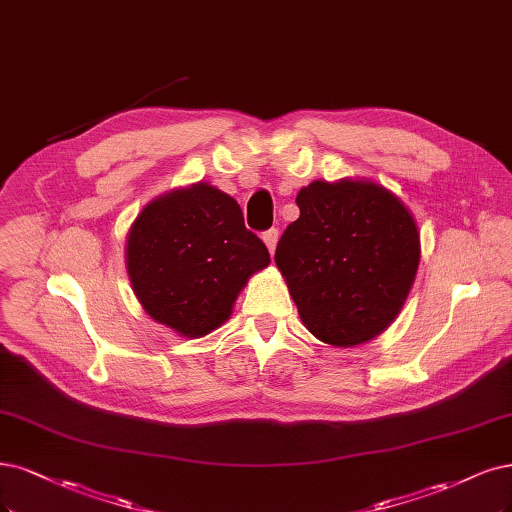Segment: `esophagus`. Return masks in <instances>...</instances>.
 I'll return each mask as SVG.
<instances>
[{
    "label": "esophagus",
    "mask_w": 512,
    "mask_h": 512,
    "mask_svg": "<svg viewBox=\"0 0 512 512\" xmlns=\"http://www.w3.org/2000/svg\"><path fill=\"white\" fill-rule=\"evenodd\" d=\"M277 239H279L277 228H269V231H264V233H262V241H264V245H267V248H269V252H271V254L275 252Z\"/></svg>",
    "instance_id": "obj_1"
}]
</instances>
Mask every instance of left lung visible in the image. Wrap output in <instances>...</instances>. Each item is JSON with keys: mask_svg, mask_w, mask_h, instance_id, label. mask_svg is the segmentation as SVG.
Returning a JSON list of instances; mask_svg holds the SVG:
<instances>
[{"mask_svg": "<svg viewBox=\"0 0 512 512\" xmlns=\"http://www.w3.org/2000/svg\"><path fill=\"white\" fill-rule=\"evenodd\" d=\"M275 262L307 330L334 347L375 339L400 313L419 267L411 211L375 182H311Z\"/></svg>", "mask_w": 512, "mask_h": 512, "instance_id": "left-lung-1", "label": "left lung"}]
</instances>
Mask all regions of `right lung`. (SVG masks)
<instances>
[{
    "instance_id": "add662e5",
    "label": "right lung",
    "mask_w": 512,
    "mask_h": 512,
    "mask_svg": "<svg viewBox=\"0 0 512 512\" xmlns=\"http://www.w3.org/2000/svg\"><path fill=\"white\" fill-rule=\"evenodd\" d=\"M271 262L239 203L205 182L154 199L127 237L135 296L158 324L199 339L233 313L250 275Z\"/></svg>"
}]
</instances>
